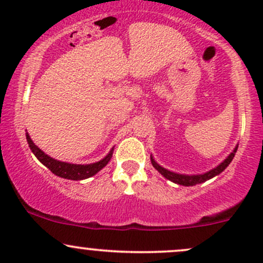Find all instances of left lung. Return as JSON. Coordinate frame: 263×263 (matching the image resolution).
Returning a JSON list of instances; mask_svg holds the SVG:
<instances>
[{"mask_svg": "<svg viewBox=\"0 0 263 263\" xmlns=\"http://www.w3.org/2000/svg\"><path fill=\"white\" fill-rule=\"evenodd\" d=\"M237 147L238 144H236V147H235L234 151H232L230 155L226 157L224 161L220 163L219 165H216V167L213 168V170H210L209 172H205V173H201V174H192V176H188V174H180V173H176V172L168 171L165 170V168H163L162 165H159L158 163L155 161V158H153L152 155H151V162H152L153 167H155L163 177L167 178L168 180H171V182L179 184V185H184V186H193V185H197V184L206 182V180L219 176L221 172H224L226 170V167H228V165L231 163L232 159H234L235 153H236L237 151Z\"/></svg>", "mask_w": 263, "mask_h": 263, "instance_id": "obj_1", "label": "left lung"}]
</instances>
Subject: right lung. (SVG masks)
<instances>
[{"label":"right lung","instance_id":"add662e5","mask_svg":"<svg viewBox=\"0 0 263 263\" xmlns=\"http://www.w3.org/2000/svg\"><path fill=\"white\" fill-rule=\"evenodd\" d=\"M27 142L29 144V148L33 152V155L37 157V159L42 164H44L52 173L55 174L60 178H64V179H70V180H83L86 178H90L95 176L98 172H100L105 165L110 162L111 157L114 153V147L111 148L110 152L107 153L104 158L100 159L99 162L90 163V164H74V163H68V162H62L58 159H54L50 156L45 155V153L41 148H38L37 144H34V142L32 141L31 136L28 135V132L26 134Z\"/></svg>","mask_w":263,"mask_h":263}]
</instances>
